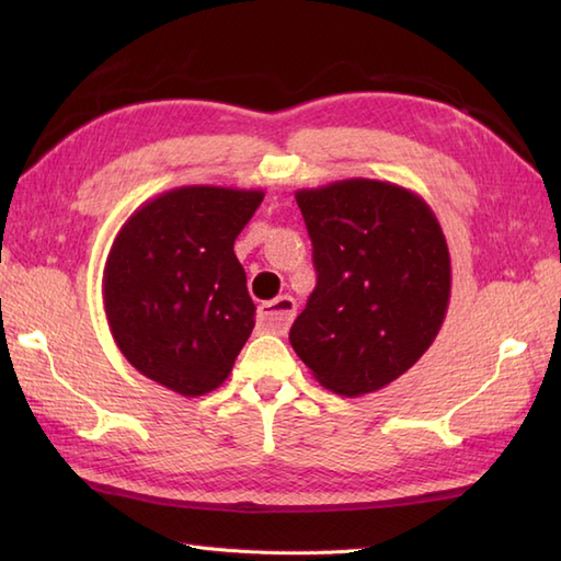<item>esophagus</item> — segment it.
<instances>
[{
  "mask_svg": "<svg viewBox=\"0 0 561 561\" xmlns=\"http://www.w3.org/2000/svg\"><path fill=\"white\" fill-rule=\"evenodd\" d=\"M296 316V301L291 296H277V299L265 301L257 306V320L262 328H267L272 332H284Z\"/></svg>",
  "mask_w": 561,
  "mask_h": 561,
  "instance_id": "34e87169",
  "label": "esophagus"
}]
</instances>
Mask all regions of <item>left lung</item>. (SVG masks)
<instances>
[{"instance_id": "1", "label": "left lung", "mask_w": 561, "mask_h": 561, "mask_svg": "<svg viewBox=\"0 0 561 561\" xmlns=\"http://www.w3.org/2000/svg\"><path fill=\"white\" fill-rule=\"evenodd\" d=\"M318 284L289 342L320 386L359 398L432 347L450 301V255L436 214L412 190L347 178L296 190Z\"/></svg>"}]
</instances>
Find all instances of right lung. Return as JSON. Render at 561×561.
I'll return each mask as SVG.
<instances>
[{
  "mask_svg": "<svg viewBox=\"0 0 561 561\" xmlns=\"http://www.w3.org/2000/svg\"><path fill=\"white\" fill-rule=\"evenodd\" d=\"M262 190L183 185L147 199L121 226L103 270L111 335L141 376L183 398L229 378L255 328L236 236Z\"/></svg>",
  "mask_w": 561,
  "mask_h": 561,
  "instance_id": "obj_1",
  "label": "right lung"
}]
</instances>
